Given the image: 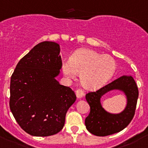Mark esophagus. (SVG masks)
Wrapping results in <instances>:
<instances>
[{
	"mask_svg": "<svg viewBox=\"0 0 148 148\" xmlns=\"http://www.w3.org/2000/svg\"><path fill=\"white\" fill-rule=\"evenodd\" d=\"M75 94H76V97L78 99H81V98H82L84 96V91L82 89L78 88V89L75 91Z\"/></svg>",
	"mask_w": 148,
	"mask_h": 148,
	"instance_id": "esophagus-1",
	"label": "esophagus"
}]
</instances>
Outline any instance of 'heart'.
<instances>
[{
    "instance_id": "heart-1",
    "label": "heart",
    "mask_w": 148,
    "mask_h": 148,
    "mask_svg": "<svg viewBox=\"0 0 148 148\" xmlns=\"http://www.w3.org/2000/svg\"><path fill=\"white\" fill-rule=\"evenodd\" d=\"M116 62L111 56L89 49L75 51L62 64V70L66 77L75 78L80 73V81L87 89H97L105 85L112 77Z\"/></svg>"
}]
</instances>
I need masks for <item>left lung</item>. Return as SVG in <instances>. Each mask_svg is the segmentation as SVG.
<instances>
[{
	"mask_svg": "<svg viewBox=\"0 0 148 148\" xmlns=\"http://www.w3.org/2000/svg\"><path fill=\"white\" fill-rule=\"evenodd\" d=\"M114 90L123 92L127 99L126 107L119 114L108 112L101 103L102 97ZM138 96V88L131 75H123L95 92L86 94V99L90 106L89 115L85 120L86 129L98 136H108L124 129L134 115Z\"/></svg>",
	"mask_w": 148,
	"mask_h": 148,
	"instance_id": "obj_1",
	"label": "left lung"
}]
</instances>
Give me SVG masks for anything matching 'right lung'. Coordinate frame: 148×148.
<instances>
[{"instance_id":"1","label":"right lung","mask_w":148,"mask_h":148,"mask_svg":"<svg viewBox=\"0 0 148 148\" xmlns=\"http://www.w3.org/2000/svg\"><path fill=\"white\" fill-rule=\"evenodd\" d=\"M60 46L43 41L18 62L11 78L9 106L20 127L29 134L47 136L62 129L75 92L56 79L62 67Z\"/></svg>"}]
</instances>
